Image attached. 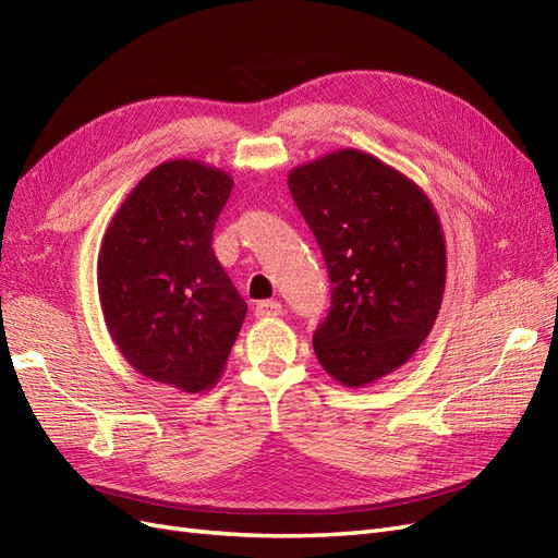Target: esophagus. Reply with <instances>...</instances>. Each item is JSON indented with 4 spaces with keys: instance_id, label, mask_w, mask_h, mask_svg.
Returning <instances> with one entry per match:
<instances>
[{
    "instance_id": "esophagus-1",
    "label": "esophagus",
    "mask_w": 558,
    "mask_h": 558,
    "mask_svg": "<svg viewBox=\"0 0 558 558\" xmlns=\"http://www.w3.org/2000/svg\"><path fill=\"white\" fill-rule=\"evenodd\" d=\"M281 314H283V307H281V302H277V300H260L256 305V316L258 318L281 316Z\"/></svg>"
}]
</instances>
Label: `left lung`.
I'll use <instances>...</instances> for the list:
<instances>
[{"instance_id":"8db88e82","label":"left lung","mask_w":558,"mask_h":558,"mask_svg":"<svg viewBox=\"0 0 558 558\" xmlns=\"http://www.w3.org/2000/svg\"><path fill=\"white\" fill-rule=\"evenodd\" d=\"M332 283L312 337L318 363L365 386L412 359L445 295L447 251L428 195L393 167L342 148L289 174Z\"/></svg>"}]
</instances>
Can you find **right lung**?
<instances>
[{"instance_id": "1", "label": "right lung", "mask_w": 558, "mask_h": 558, "mask_svg": "<svg viewBox=\"0 0 558 558\" xmlns=\"http://www.w3.org/2000/svg\"><path fill=\"white\" fill-rule=\"evenodd\" d=\"M232 179L199 160L154 167L111 218L97 258L99 305L123 359L185 393L221 377L246 316L211 248Z\"/></svg>"}]
</instances>
